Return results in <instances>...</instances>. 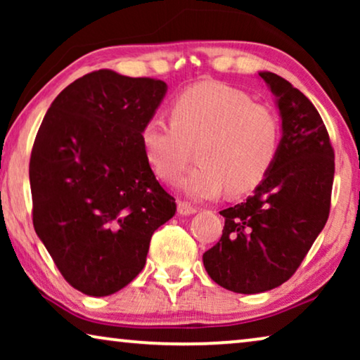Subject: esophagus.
I'll list each match as a JSON object with an SVG mask.
<instances>
[{
    "label": "esophagus",
    "instance_id": "esophagus-1",
    "mask_svg": "<svg viewBox=\"0 0 360 360\" xmlns=\"http://www.w3.org/2000/svg\"><path fill=\"white\" fill-rule=\"evenodd\" d=\"M196 211H198V208H195V206L185 203V201H179V205H176V213H179L180 216L195 214Z\"/></svg>",
    "mask_w": 360,
    "mask_h": 360
}]
</instances>
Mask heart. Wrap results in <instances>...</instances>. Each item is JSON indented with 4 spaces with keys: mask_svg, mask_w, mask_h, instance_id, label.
<instances>
[{
    "mask_svg": "<svg viewBox=\"0 0 360 360\" xmlns=\"http://www.w3.org/2000/svg\"><path fill=\"white\" fill-rule=\"evenodd\" d=\"M282 124L270 106L223 83L206 82L185 90L170 108V122L150 120L141 146L150 169L174 185L196 149L200 165L180 180L191 200H213L228 188L254 190L277 159Z\"/></svg>",
    "mask_w": 360,
    "mask_h": 360,
    "instance_id": "heart-1",
    "label": "heart"
}]
</instances>
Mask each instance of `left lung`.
I'll return each instance as SVG.
<instances>
[{
  "label": "left lung",
  "mask_w": 360,
  "mask_h": 360,
  "mask_svg": "<svg viewBox=\"0 0 360 360\" xmlns=\"http://www.w3.org/2000/svg\"><path fill=\"white\" fill-rule=\"evenodd\" d=\"M275 98L282 141L272 169L244 203L221 211L219 243L206 272L234 293H262L292 277L329 216L334 152L313 103L285 78L259 72Z\"/></svg>",
  "instance_id": "8db88e82"
}]
</instances>
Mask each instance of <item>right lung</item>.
Returning <instances> with one entry per match:
<instances>
[{"label": "right lung", "mask_w": 360, "mask_h": 360, "mask_svg": "<svg viewBox=\"0 0 360 360\" xmlns=\"http://www.w3.org/2000/svg\"><path fill=\"white\" fill-rule=\"evenodd\" d=\"M167 83L98 70L58 93L34 141V229L73 288L108 297L146 265L175 200L146 160L141 131Z\"/></svg>", "instance_id": "1"}]
</instances>
